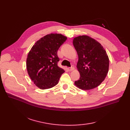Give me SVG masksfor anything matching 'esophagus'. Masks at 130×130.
<instances>
[{
    "instance_id": "1",
    "label": "esophagus",
    "mask_w": 130,
    "mask_h": 130,
    "mask_svg": "<svg viewBox=\"0 0 130 130\" xmlns=\"http://www.w3.org/2000/svg\"><path fill=\"white\" fill-rule=\"evenodd\" d=\"M74 69H75V67H74L73 66H72L71 67L68 68V70H69V71H72V70H73Z\"/></svg>"
}]
</instances>
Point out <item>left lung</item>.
Here are the masks:
<instances>
[{
  "instance_id": "8db88e82",
  "label": "left lung",
  "mask_w": 130,
  "mask_h": 130,
  "mask_svg": "<svg viewBox=\"0 0 130 130\" xmlns=\"http://www.w3.org/2000/svg\"><path fill=\"white\" fill-rule=\"evenodd\" d=\"M73 44L78 55L77 64L80 78L75 85L83 90L94 89L106 78L109 69V59L100 43L87 35L76 37Z\"/></svg>"
}]
</instances>
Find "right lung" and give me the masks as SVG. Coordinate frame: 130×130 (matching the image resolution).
<instances>
[{
	"label": "right lung",
	"instance_id": "right-lung-1",
	"mask_svg": "<svg viewBox=\"0 0 130 130\" xmlns=\"http://www.w3.org/2000/svg\"><path fill=\"white\" fill-rule=\"evenodd\" d=\"M67 38L61 34H47L37 41L26 60L28 75L41 89L52 88L58 83L64 70L58 66L57 51Z\"/></svg>",
	"mask_w": 130,
	"mask_h": 130
}]
</instances>
